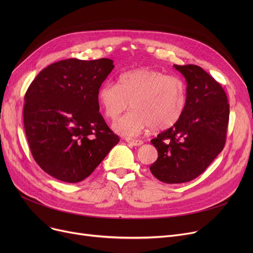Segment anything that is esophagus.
Here are the masks:
<instances>
[{
  "mask_svg": "<svg viewBox=\"0 0 253 253\" xmlns=\"http://www.w3.org/2000/svg\"><path fill=\"white\" fill-rule=\"evenodd\" d=\"M126 141L129 144L133 145V147H139V145H141L143 143L142 140H139V139H130V138H128V139H126Z\"/></svg>",
  "mask_w": 253,
  "mask_h": 253,
  "instance_id": "obj_1",
  "label": "esophagus"
}]
</instances>
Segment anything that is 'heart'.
<instances>
[{
  "instance_id": "1",
  "label": "heart",
  "mask_w": 253,
  "mask_h": 253,
  "mask_svg": "<svg viewBox=\"0 0 253 253\" xmlns=\"http://www.w3.org/2000/svg\"><path fill=\"white\" fill-rule=\"evenodd\" d=\"M97 98L105 117L115 121L129 105L133 109L113 128L117 133L133 137L153 127L166 130L175 125L187 105V87L181 79L152 69L122 73L117 84L103 83Z\"/></svg>"
}]
</instances>
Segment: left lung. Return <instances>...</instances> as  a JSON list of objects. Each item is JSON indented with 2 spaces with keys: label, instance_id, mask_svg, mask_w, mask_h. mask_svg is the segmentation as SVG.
I'll use <instances>...</instances> for the list:
<instances>
[{
  "label": "left lung",
  "instance_id": "1",
  "mask_svg": "<svg viewBox=\"0 0 253 253\" xmlns=\"http://www.w3.org/2000/svg\"><path fill=\"white\" fill-rule=\"evenodd\" d=\"M187 82V105L178 122L151 140L158 159L150 167L165 183L198 177L222 151L230 105L222 87L195 64L173 65Z\"/></svg>",
  "mask_w": 253,
  "mask_h": 253
}]
</instances>
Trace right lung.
<instances>
[{"instance_id": "1", "label": "right lung", "mask_w": 253, "mask_h": 253, "mask_svg": "<svg viewBox=\"0 0 253 253\" xmlns=\"http://www.w3.org/2000/svg\"><path fill=\"white\" fill-rule=\"evenodd\" d=\"M114 68L109 58L60 60L40 72L30 85L24 130L35 161L49 175L81 181L119 142L99 113L97 98Z\"/></svg>"}]
</instances>
